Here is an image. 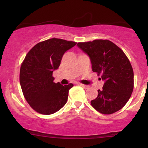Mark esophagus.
Here are the masks:
<instances>
[{
  "label": "esophagus",
  "instance_id": "34e87169",
  "mask_svg": "<svg viewBox=\"0 0 148 148\" xmlns=\"http://www.w3.org/2000/svg\"><path fill=\"white\" fill-rule=\"evenodd\" d=\"M79 85L80 86L83 87V88H85V89H87V88H88V86H86V85H84V84H79Z\"/></svg>",
  "mask_w": 148,
  "mask_h": 148
}]
</instances>
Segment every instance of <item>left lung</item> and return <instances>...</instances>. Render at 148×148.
Returning a JSON list of instances; mask_svg holds the SVG:
<instances>
[{
	"label": "left lung",
	"mask_w": 148,
	"mask_h": 148,
	"mask_svg": "<svg viewBox=\"0 0 148 148\" xmlns=\"http://www.w3.org/2000/svg\"><path fill=\"white\" fill-rule=\"evenodd\" d=\"M77 46L90 57L94 72L104 84L91 104L99 112L112 114L121 110L133 90V71L122 50L107 40L79 42Z\"/></svg>",
	"instance_id": "1"
}]
</instances>
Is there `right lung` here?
I'll list each match as a JSON object with an SVG mask.
<instances>
[{"mask_svg":"<svg viewBox=\"0 0 148 148\" xmlns=\"http://www.w3.org/2000/svg\"><path fill=\"white\" fill-rule=\"evenodd\" d=\"M76 44L52 38L36 44L25 56L20 69V85L25 100L36 112L51 114L65 105L73 84H55L52 73L64 52Z\"/></svg>","mask_w":148,"mask_h":148,"instance_id":"1","label":"right lung"}]
</instances>
